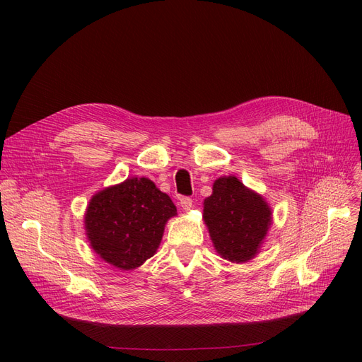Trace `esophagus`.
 Returning <instances> with one entry per match:
<instances>
[{
    "label": "esophagus",
    "mask_w": 362,
    "mask_h": 362,
    "mask_svg": "<svg viewBox=\"0 0 362 362\" xmlns=\"http://www.w3.org/2000/svg\"><path fill=\"white\" fill-rule=\"evenodd\" d=\"M192 199L191 198H189V197H182L180 198V206L183 208V210L185 211H187V210H191V208H192Z\"/></svg>",
    "instance_id": "34e87169"
}]
</instances>
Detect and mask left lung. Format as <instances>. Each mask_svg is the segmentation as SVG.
Segmentation results:
<instances>
[{
  "label": "left lung",
  "mask_w": 362,
  "mask_h": 362,
  "mask_svg": "<svg viewBox=\"0 0 362 362\" xmlns=\"http://www.w3.org/2000/svg\"><path fill=\"white\" fill-rule=\"evenodd\" d=\"M204 220L217 252L245 262L254 258L267 235L272 211L259 195L229 176L216 180L213 195L204 201Z\"/></svg>",
  "instance_id": "1"
}]
</instances>
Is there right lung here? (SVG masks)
Masks as SVG:
<instances>
[{
    "instance_id": "add662e5",
    "label": "right lung",
    "mask_w": 362,
    "mask_h": 362,
    "mask_svg": "<svg viewBox=\"0 0 362 362\" xmlns=\"http://www.w3.org/2000/svg\"><path fill=\"white\" fill-rule=\"evenodd\" d=\"M177 214L170 197L146 177H132L95 195L85 226L90 246L122 270L139 267L156 254L164 224Z\"/></svg>"
}]
</instances>
